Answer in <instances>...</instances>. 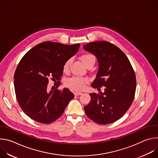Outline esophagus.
Listing matches in <instances>:
<instances>
[{
    "mask_svg": "<svg viewBox=\"0 0 158 158\" xmlns=\"http://www.w3.org/2000/svg\"><path fill=\"white\" fill-rule=\"evenodd\" d=\"M74 93V95H75V96H79V95H81V94H82V93L78 92V91H75Z\"/></svg>",
    "mask_w": 158,
    "mask_h": 158,
    "instance_id": "1",
    "label": "esophagus"
}]
</instances>
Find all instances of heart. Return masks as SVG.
<instances>
[{
    "label": "heart",
    "mask_w": 158,
    "mask_h": 158,
    "mask_svg": "<svg viewBox=\"0 0 158 158\" xmlns=\"http://www.w3.org/2000/svg\"><path fill=\"white\" fill-rule=\"evenodd\" d=\"M81 60L83 64L87 67L90 65H94L96 62V57L94 55L91 54H85L81 57ZM72 62L71 59H67L62 66V70L64 73H66L69 71L71 64ZM65 85L67 87H69L74 91H82L88 83V79L84 77H72L71 78L67 79L65 81Z\"/></svg>",
    "instance_id": "obj_1"
}]
</instances>
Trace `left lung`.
<instances>
[{
    "label": "left lung",
    "instance_id": "obj_1",
    "mask_svg": "<svg viewBox=\"0 0 158 158\" xmlns=\"http://www.w3.org/2000/svg\"><path fill=\"white\" fill-rule=\"evenodd\" d=\"M84 49L95 55L99 62L92 87H105L104 93L89 94L91 101L84 107L85 114L99 124L115 122L124 115L134 98L136 79L132 66L126 54L109 42L88 43Z\"/></svg>",
    "mask_w": 158,
    "mask_h": 158
}]
</instances>
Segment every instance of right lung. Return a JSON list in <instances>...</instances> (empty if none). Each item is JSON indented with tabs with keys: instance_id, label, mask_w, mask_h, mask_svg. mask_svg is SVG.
I'll return each mask as SVG.
<instances>
[{
	"instance_id": "add662e5",
	"label": "right lung",
	"mask_w": 158,
	"mask_h": 158,
	"mask_svg": "<svg viewBox=\"0 0 158 158\" xmlns=\"http://www.w3.org/2000/svg\"><path fill=\"white\" fill-rule=\"evenodd\" d=\"M80 44L64 45L46 41L30 49L19 62L14 73L17 102L32 119L42 124L57 120L74 95L68 89H58L64 62L75 55ZM49 78L57 81L54 91H49Z\"/></svg>"
}]
</instances>
